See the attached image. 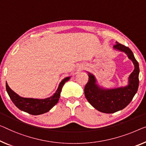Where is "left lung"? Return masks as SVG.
<instances>
[{
  "label": "left lung",
  "instance_id": "obj_1",
  "mask_svg": "<svg viewBox=\"0 0 146 146\" xmlns=\"http://www.w3.org/2000/svg\"><path fill=\"white\" fill-rule=\"evenodd\" d=\"M113 48L125 52L134 65L128 86L115 89L101 88L96 84L94 75L88 73V82L84 87V95L88 102L99 111L106 113H113L127 107L138 91L139 86V64L132 50L117 42Z\"/></svg>",
  "mask_w": 146,
  "mask_h": 146
}]
</instances>
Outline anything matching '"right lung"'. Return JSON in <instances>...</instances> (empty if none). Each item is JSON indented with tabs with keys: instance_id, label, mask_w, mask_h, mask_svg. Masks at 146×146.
Here are the masks:
<instances>
[{
	"instance_id": "right-lung-1",
	"label": "right lung",
	"mask_w": 146,
	"mask_h": 146,
	"mask_svg": "<svg viewBox=\"0 0 146 146\" xmlns=\"http://www.w3.org/2000/svg\"><path fill=\"white\" fill-rule=\"evenodd\" d=\"M69 79L70 77H68L63 79L62 81L60 83L55 94L51 97L46 99L27 98L19 96L8 86L7 82H6V88L11 100L17 108L29 114L38 115L49 111L58 103L62 87L65 82H67Z\"/></svg>"
}]
</instances>
